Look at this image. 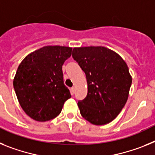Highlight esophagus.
<instances>
[{"mask_svg": "<svg viewBox=\"0 0 155 155\" xmlns=\"http://www.w3.org/2000/svg\"><path fill=\"white\" fill-rule=\"evenodd\" d=\"M71 93H72V94H75V87H72V88H71Z\"/></svg>", "mask_w": 155, "mask_h": 155, "instance_id": "esophagus-1", "label": "esophagus"}]
</instances>
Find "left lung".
Wrapping results in <instances>:
<instances>
[{
    "label": "left lung",
    "mask_w": 155,
    "mask_h": 155,
    "mask_svg": "<svg viewBox=\"0 0 155 155\" xmlns=\"http://www.w3.org/2000/svg\"><path fill=\"white\" fill-rule=\"evenodd\" d=\"M72 58L85 72L88 92L78 101L79 111L94 125L115 119L127 101L132 77L124 60L104 47L76 48Z\"/></svg>",
    "instance_id": "8db88e82"
}]
</instances>
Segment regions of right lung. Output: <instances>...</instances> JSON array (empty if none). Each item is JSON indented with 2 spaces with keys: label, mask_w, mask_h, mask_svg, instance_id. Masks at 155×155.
<instances>
[{
  "label": "right lung",
  "mask_w": 155,
  "mask_h": 155,
  "mask_svg": "<svg viewBox=\"0 0 155 155\" xmlns=\"http://www.w3.org/2000/svg\"><path fill=\"white\" fill-rule=\"evenodd\" d=\"M72 48L47 46L29 54L20 63L13 86L21 108L39 122L53 119L71 97L64 84L62 65Z\"/></svg>",
  "instance_id": "right-lung-1"
}]
</instances>
